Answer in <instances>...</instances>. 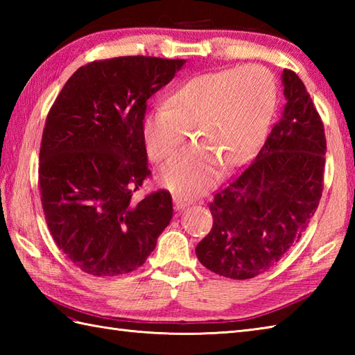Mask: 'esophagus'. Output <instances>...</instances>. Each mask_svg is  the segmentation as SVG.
<instances>
[{"instance_id": "1", "label": "esophagus", "mask_w": 355, "mask_h": 355, "mask_svg": "<svg viewBox=\"0 0 355 355\" xmlns=\"http://www.w3.org/2000/svg\"><path fill=\"white\" fill-rule=\"evenodd\" d=\"M191 205L189 200H186L183 197H180V195H173V206H175V210H184L187 206Z\"/></svg>"}]
</instances>
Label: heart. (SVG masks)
<instances>
[{"instance_id": "heart-1", "label": "heart", "mask_w": 355, "mask_h": 355, "mask_svg": "<svg viewBox=\"0 0 355 355\" xmlns=\"http://www.w3.org/2000/svg\"><path fill=\"white\" fill-rule=\"evenodd\" d=\"M276 105L273 74L261 65L201 73L180 85L164 108L143 117L141 134L155 162L168 160L192 130L198 143L162 171V182L183 197L215 183L220 164L236 168L250 160L266 137Z\"/></svg>"}]
</instances>
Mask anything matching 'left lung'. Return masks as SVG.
I'll return each mask as SVG.
<instances>
[{"label":"left lung","instance_id":"8db88e82","mask_svg":"<svg viewBox=\"0 0 355 355\" xmlns=\"http://www.w3.org/2000/svg\"><path fill=\"white\" fill-rule=\"evenodd\" d=\"M285 107L254 160L210 202L212 230L195 248L214 273L250 279L299 243L323 191L327 139L304 82L282 73Z\"/></svg>","mask_w":355,"mask_h":355}]
</instances>
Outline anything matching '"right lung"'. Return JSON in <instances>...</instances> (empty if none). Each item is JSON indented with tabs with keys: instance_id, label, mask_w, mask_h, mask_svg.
I'll list each match as a JSON object with an SVG mask.
<instances>
[{
	"instance_id": "right-lung-1",
	"label": "right lung",
	"mask_w": 355,
	"mask_h": 355,
	"mask_svg": "<svg viewBox=\"0 0 355 355\" xmlns=\"http://www.w3.org/2000/svg\"><path fill=\"white\" fill-rule=\"evenodd\" d=\"M184 59L122 56L74 71L49 111L40 149V191L56 245L82 271L117 276L139 268L172 218V197L132 195L148 169L146 102Z\"/></svg>"
}]
</instances>
